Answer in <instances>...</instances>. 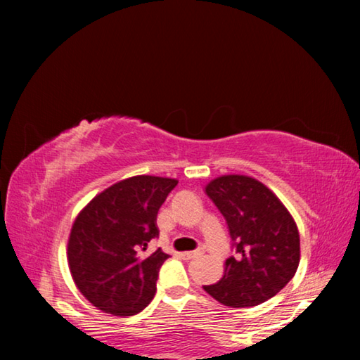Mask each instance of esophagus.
<instances>
[{
  "mask_svg": "<svg viewBox=\"0 0 360 360\" xmlns=\"http://www.w3.org/2000/svg\"><path fill=\"white\" fill-rule=\"evenodd\" d=\"M203 251H187V252H182L181 257L184 260H191V259H195L198 257V255H202Z\"/></svg>",
  "mask_w": 360,
  "mask_h": 360,
  "instance_id": "34e87169",
  "label": "esophagus"
}]
</instances>
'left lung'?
Masks as SVG:
<instances>
[{"label":"left lung","mask_w":360,"mask_h":360,"mask_svg":"<svg viewBox=\"0 0 360 360\" xmlns=\"http://www.w3.org/2000/svg\"><path fill=\"white\" fill-rule=\"evenodd\" d=\"M205 191L227 221L236 254L225 260L224 276L203 289L231 308L275 297L300 264V235L289 210L251 176H219Z\"/></svg>","instance_id":"obj_1"}]
</instances>
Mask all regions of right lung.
Instances as JSON below:
<instances>
[{"label":"right lung","mask_w":360,"mask_h":360,"mask_svg":"<svg viewBox=\"0 0 360 360\" xmlns=\"http://www.w3.org/2000/svg\"><path fill=\"white\" fill-rule=\"evenodd\" d=\"M178 179L139 174L90 200L72 222L68 265L79 292L114 316H133L150 303L158 270L169 255L139 252L158 236L157 212Z\"/></svg>","instance_id":"1"}]
</instances>
